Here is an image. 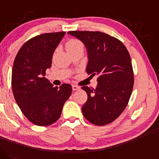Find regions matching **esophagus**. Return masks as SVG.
Instances as JSON below:
<instances>
[{"instance_id":"1","label":"esophagus","mask_w":159,"mask_h":159,"mask_svg":"<svg viewBox=\"0 0 159 159\" xmlns=\"http://www.w3.org/2000/svg\"><path fill=\"white\" fill-rule=\"evenodd\" d=\"M72 89H73V91H76V90H78V89H80V87L78 86V85H72Z\"/></svg>"}]
</instances>
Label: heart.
Listing matches in <instances>:
<instances>
[{"instance_id": "1", "label": "heart", "mask_w": 159, "mask_h": 159, "mask_svg": "<svg viewBox=\"0 0 159 159\" xmlns=\"http://www.w3.org/2000/svg\"><path fill=\"white\" fill-rule=\"evenodd\" d=\"M80 45H83V43L80 40H76V39H71L66 44V48L67 49H71V48L76 47V46Z\"/></svg>"}]
</instances>
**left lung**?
<instances>
[{
  "label": "left lung",
  "mask_w": 159,
  "mask_h": 159,
  "mask_svg": "<svg viewBox=\"0 0 159 159\" xmlns=\"http://www.w3.org/2000/svg\"><path fill=\"white\" fill-rule=\"evenodd\" d=\"M85 44L89 62L86 72L98 75L95 89L83 86L88 95L82 107L84 117L96 125H105L116 119L127 107L134 86L131 56L116 37L100 31H70Z\"/></svg>",
  "instance_id": "left-lung-1"
}]
</instances>
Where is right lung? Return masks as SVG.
I'll return each instance as SVG.
<instances>
[{
    "instance_id": "right-lung-1",
    "label": "right lung",
    "mask_w": 159,
    "mask_h": 159,
    "mask_svg": "<svg viewBox=\"0 0 159 159\" xmlns=\"http://www.w3.org/2000/svg\"><path fill=\"white\" fill-rule=\"evenodd\" d=\"M65 33H46L30 39L14 60V98L25 116L36 125L48 126L56 122L72 92L70 84L55 87L44 77L46 70L51 67L53 52Z\"/></svg>"
}]
</instances>
